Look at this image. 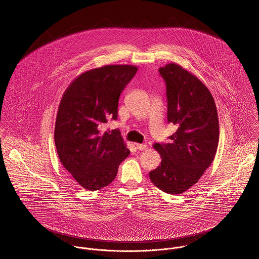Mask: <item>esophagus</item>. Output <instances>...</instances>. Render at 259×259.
<instances>
[{
	"label": "esophagus",
	"mask_w": 259,
	"mask_h": 259,
	"mask_svg": "<svg viewBox=\"0 0 259 259\" xmlns=\"http://www.w3.org/2000/svg\"><path fill=\"white\" fill-rule=\"evenodd\" d=\"M136 148L139 151H144V150L147 149V145L146 144H136Z\"/></svg>",
	"instance_id": "34e87169"
}]
</instances>
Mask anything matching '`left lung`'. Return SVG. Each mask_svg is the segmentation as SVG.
I'll list each match as a JSON object with an SVG mask.
<instances>
[{
    "label": "left lung",
    "instance_id": "left-lung-1",
    "mask_svg": "<svg viewBox=\"0 0 259 259\" xmlns=\"http://www.w3.org/2000/svg\"><path fill=\"white\" fill-rule=\"evenodd\" d=\"M165 81L167 121L178 130L170 143L155 144L161 161L151 181L169 194H181L197 183L215 158L219 143L218 113L211 93L201 80L170 63L159 69Z\"/></svg>",
    "mask_w": 259,
    "mask_h": 259
}]
</instances>
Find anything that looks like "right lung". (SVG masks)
<instances>
[{
    "mask_svg": "<svg viewBox=\"0 0 259 259\" xmlns=\"http://www.w3.org/2000/svg\"><path fill=\"white\" fill-rule=\"evenodd\" d=\"M137 70L132 65H106L87 71L62 97L55 146L64 167L84 189L110 184L130 154L118 129H100L108 120L117 119L120 95Z\"/></svg>",
    "mask_w": 259,
    "mask_h": 259,
    "instance_id": "add662e5",
    "label": "right lung"
}]
</instances>
